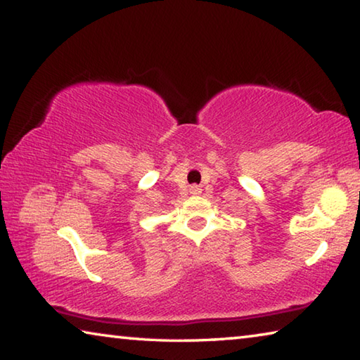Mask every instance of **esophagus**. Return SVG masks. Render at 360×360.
<instances>
[{
	"mask_svg": "<svg viewBox=\"0 0 360 360\" xmlns=\"http://www.w3.org/2000/svg\"><path fill=\"white\" fill-rule=\"evenodd\" d=\"M200 192H202V188H200L198 186H192V187H191V193H193V195H198Z\"/></svg>",
	"mask_w": 360,
	"mask_h": 360,
	"instance_id": "esophagus-1",
	"label": "esophagus"
}]
</instances>
